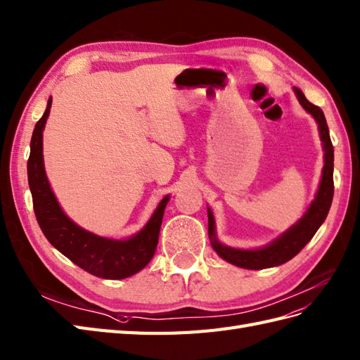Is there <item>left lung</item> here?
<instances>
[{
  "label": "left lung",
  "mask_w": 360,
  "mask_h": 360,
  "mask_svg": "<svg viewBox=\"0 0 360 360\" xmlns=\"http://www.w3.org/2000/svg\"><path fill=\"white\" fill-rule=\"evenodd\" d=\"M293 91L296 94L297 101H300L301 107L310 114V116L316 120L319 137L322 142L323 150V168L319 181V188L316 191L314 200L307 207L304 215L297 220L292 227H288L285 232L270 241L269 244L257 249H236L226 246L220 240L217 238L215 232V218L212 210L207 207V226H209V240L210 246L217 252V255L223 258L224 261L231 262V264L249 269V270H259L267 267H276L281 266L288 259H292L295 255L300 253L307 243H309L313 235L321 227V224L326 221L328 215V210L333 201V192H335V185H333V162H335V150H333L328 125L326 116L316 105L310 103L305 99L304 93L293 86Z\"/></svg>",
  "instance_id": "obj_1"
}]
</instances>
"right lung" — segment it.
Listing matches in <instances>:
<instances>
[{
  "mask_svg": "<svg viewBox=\"0 0 360 360\" xmlns=\"http://www.w3.org/2000/svg\"><path fill=\"white\" fill-rule=\"evenodd\" d=\"M51 108V98L42 117L34 125L30 140V157L27 162L29 188L33 209L42 233L51 246L76 266L103 279H124L145 269L154 257L159 243L160 226L169 195L157 205L151 218L137 233L129 238H107L96 235L76 224L58 203L44 168L42 131L46 128Z\"/></svg>",
  "mask_w": 360,
  "mask_h": 360,
  "instance_id": "obj_1",
  "label": "right lung"
}]
</instances>
